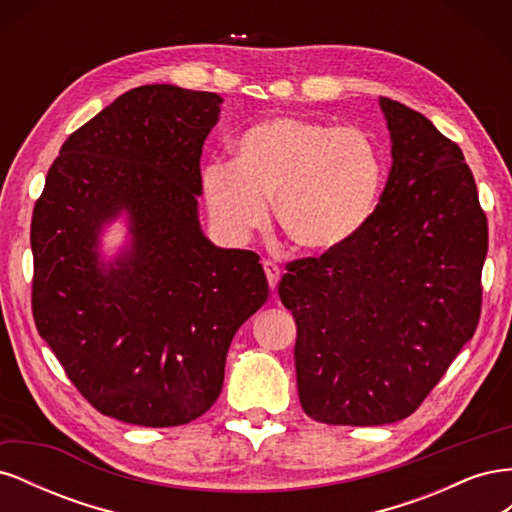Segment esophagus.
Returning <instances> with one entry per match:
<instances>
[{
  "instance_id": "esophagus-1",
  "label": "esophagus",
  "mask_w": 512,
  "mask_h": 512,
  "mask_svg": "<svg viewBox=\"0 0 512 512\" xmlns=\"http://www.w3.org/2000/svg\"><path fill=\"white\" fill-rule=\"evenodd\" d=\"M262 269H265L269 288H271V290H275V288H277V282H280V275H282L280 267H277L275 262H271V260H262Z\"/></svg>"
}]
</instances>
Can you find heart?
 I'll list each match as a JSON object with an SVG mask.
<instances>
[{
    "label": "heart",
    "instance_id": "1",
    "mask_svg": "<svg viewBox=\"0 0 512 512\" xmlns=\"http://www.w3.org/2000/svg\"><path fill=\"white\" fill-rule=\"evenodd\" d=\"M230 164H211L203 200L213 228L243 243L269 218L309 254L339 252L376 218L382 153L361 128L305 117H271L243 130Z\"/></svg>",
    "mask_w": 512,
    "mask_h": 512
}]
</instances>
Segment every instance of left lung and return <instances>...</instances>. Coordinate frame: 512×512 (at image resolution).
<instances>
[{"instance_id": "8db88e82", "label": "left lung", "mask_w": 512, "mask_h": 512, "mask_svg": "<svg viewBox=\"0 0 512 512\" xmlns=\"http://www.w3.org/2000/svg\"><path fill=\"white\" fill-rule=\"evenodd\" d=\"M378 102L393 164L376 218L344 250L290 262L277 290L301 406L329 425L410 416L480 318L489 237L472 170L425 115Z\"/></svg>"}]
</instances>
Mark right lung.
Listing matches in <instances>:
<instances>
[{
	"instance_id": "add662e5",
	"label": "right lung",
	"mask_w": 512,
	"mask_h": 512,
	"mask_svg": "<svg viewBox=\"0 0 512 512\" xmlns=\"http://www.w3.org/2000/svg\"><path fill=\"white\" fill-rule=\"evenodd\" d=\"M222 98L143 85L68 136L34 209V320L91 406L175 427L220 397L226 354L269 297L258 254L207 239L200 153ZM127 237L113 255L103 232Z\"/></svg>"
}]
</instances>
